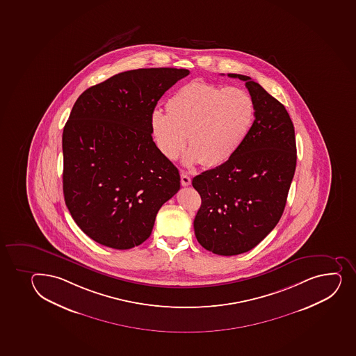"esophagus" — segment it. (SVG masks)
Returning a JSON list of instances; mask_svg holds the SVG:
<instances>
[{
	"label": "esophagus",
	"mask_w": 356,
	"mask_h": 356,
	"mask_svg": "<svg viewBox=\"0 0 356 356\" xmlns=\"http://www.w3.org/2000/svg\"><path fill=\"white\" fill-rule=\"evenodd\" d=\"M191 176L186 174V172H181V184L184 186V187H188V186H191Z\"/></svg>",
	"instance_id": "1"
}]
</instances>
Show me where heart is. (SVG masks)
Instances as JSON below:
<instances>
[{
	"instance_id": "1",
	"label": "heart",
	"mask_w": 356,
	"mask_h": 356,
	"mask_svg": "<svg viewBox=\"0 0 356 356\" xmlns=\"http://www.w3.org/2000/svg\"><path fill=\"white\" fill-rule=\"evenodd\" d=\"M167 114L150 115V132L163 156L176 160L189 145L184 163L216 167L238 152L252 129L254 103L239 88L191 81L165 102Z\"/></svg>"
}]
</instances>
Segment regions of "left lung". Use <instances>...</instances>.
Here are the masks:
<instances>
[{
    "label": "left lung",
    "mask_w": 356,
    "mask_h": 356,
    "mask_svg": "<svg viewBox=\"0 0 356 356\" xmlns=\"http://www.w3.org/2000/svg\"><path fill=\"white\" fill-rule=\"evenodd\" d=\"M256 114L250 134L229 161L193 179L202 203L195 236L220 256L248 252L277 225L297 165L293 122L285 107L243 74Z\"/></svg>",
    "instance_id": "obj_1"
}]
</instances>
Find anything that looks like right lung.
Returning <instances> with one entry per match:
<instances>
[{"label": "right lung", "instance_id": "obj_1", "mask_svg": "<svg viewBox=\"0 0 356 356\" xmlns=\"http://www.w3.org/2000/svg\"><path fill=\"white\" fill-rule=\"evenodd\" d=\"M189 70L126 71L83 92L63 131V193L84 234L127 250L149 237L162 204L180 189V174L159 149L150 115Z\"/></svg>", "mask_w": 356, "mask_h": 356}]
</instances>
